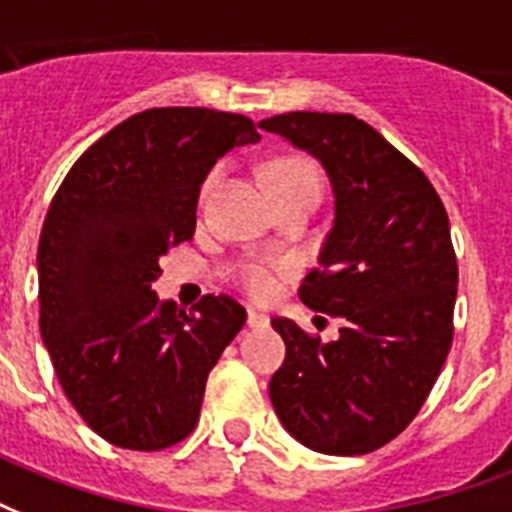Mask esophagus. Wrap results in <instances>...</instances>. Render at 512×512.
Listing matches in <instances>:
<instances>
[{"instance_id": "obj_1", "label": "esophagus", "mask_w": 512, "mask_h": 512, "mask_svg": "<svg viewBox=\"0 0 512 512\" xmlns=\"http://www.w3.org/2000/svg\"><path fill=\"white\" fill-rule=\"evenodd\" d=\"M248 326H251V328H267L269 318L259 310H248Z\"/></svg>"}]
</instances>
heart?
I'll list each match as a JSON object with an SVG mask.
<instances>
[{
  "label": "heart",
  "mask_w": 512,
  "mask_h": 512,
  "mask_svg": "<svg viewBox=\"0 0 512 512\" xmlns=\"http://www.w3.org/2000/svg\"><path fill=\"white\" fill-rule=\"evenodd\" d=\"M213 181H216V176L208 181V186ZM267 181L272 192H285V189H315L318 192L320 186L318 168L310 160H301V157H283V160L272 162L267 168ZM280 275H283V264L253 261V264H245L243 272H240V283L256 299H267L275 293Z\"/></svg>",
  "instance_id": "heart-1"
}]
</instances>
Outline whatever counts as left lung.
I'll use <instances>...</instances> for the list:
<instances>
[{
  "instance_id": "8db88e82",
  "label": "left lung",
  "mask_w": 512,
  "mask_h": 512,
  "mask_svg": "<svg viewBox=\"0 0 512 512\" xmlns=\"http://www.w3.org/2000/svg\"><path fill=\"white\" fill-rule=\"evenodd\" d=\"M259 128L312 154L331 181L334 224L299 296L344 323L323 344L293 320H272L285 360L269 398L307 449L368 454L417 417L449 355L457 301L449 216L425 173L352 114L288 112Z\"/></svg>"
}]
</instances>
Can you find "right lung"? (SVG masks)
<instances>
[{
    "instance_id": "right-lung-1",
    "label": "right lung",
    "mask_w": 512,
    "mask_h": 512,
    "mask_svg": "<svg viewBox=\"0 0 512 512\" xmlns=\"http://www.w3.org/2000/svg\"><path fill=\"white\" fill-rule=\"evenodd\" d=\"M261 136L243 114L168 106L87 149L39 235V331L66 398L104 441L160 451L200 419L211 368L245 326L229 296L162 301L160 259L189 243L202 181Z\"/></svg>"
}]
</instances>
